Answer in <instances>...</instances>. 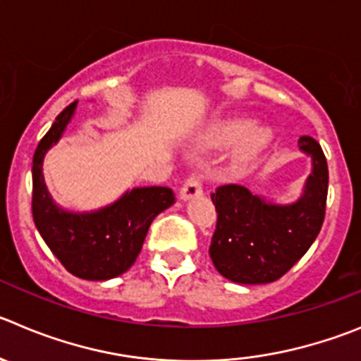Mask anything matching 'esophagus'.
I'll use <instances>...</instances> for the list:
<instances>
[{"label":"esophagus","instance_id":"34e87169","mask_svg":"<svg viewBox=\"0 0 361 361\" xmlns=\"http://www.w3.org/2000/svg\"><path fill=\"white\" fill-rule=\"evenodd\" d=\"M201 192H203V183H201V176L200 174H190L187 176V180L183 181L180 190L181 200H190V197L200 196Z\"/></svg>","mask_w":361,"mask_h":361}]
</instances>
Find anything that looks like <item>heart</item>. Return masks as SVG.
<instances>
[{
    "mask_svg": "<svg viewBox=\"0 0 361 361\" xmlns=\"http://www.w3.org/2000/svg\"><path fill=\"white\" fill-rule=\"evenodd\" d=\"M212 144L219 147H228L240 144V157L247 158L260 151L271 139V131L267 128H252L249 130V121L228 119L219 123L212 131Z\"/></svg>",
    "mask_w": 361,
    "mask_h": 361,
    "instance_id": "1",
    "label": "heart"
}]
</instances>
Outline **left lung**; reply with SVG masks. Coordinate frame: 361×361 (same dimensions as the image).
<instances>
[{
	"mask_svg": "<svg viewBox=\"0 0 361 361\" xmlns=\"http://www.w3.org/2000/svg\"><path fill=\"white\" fill-rule=\"evenodd\" d=\"M299 147L312 154L313 171L298 203L269 204L233 183L221 185L212 194L217 224L210 258L230 281L242 285L276 281L301 260L317 238L326 215L328 161L312 137H301Z\"/></svg>",
	"mask_w": 361,
	"mask_h": 361,
	"instance_id": "1",
	"label": "left lung"
}]
</instances>
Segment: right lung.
I'll use <instances>...</instances> for the list:
<instances>
[{
    "mask_svg": "<svg viewBox=\"0 0 361 361\" xmlns=\"http://www.w3.org/2000/svg\"><path fill=\"white\" fill-rule=\"evenodd\" d=\"M76 101L56 116L33 154L32 214L60 264L76 278L103 281L126 272L135 264L151 222L176 201L173 188L142 187L126 192L117 203L92 214H69L49 197L42 178V158L62 137Z\"/></svg>",
    "mask_w": 361,
    "mask_h": 361,
    "instance_id": "obj_1",
    "label": "right lung"
}]
</instances>
